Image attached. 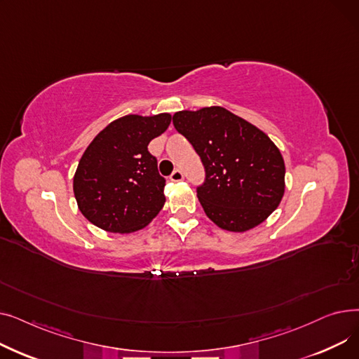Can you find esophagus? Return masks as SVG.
I'll return each mask as SVG.
<instances>
[{
	"instance_id": "1",
	"label": "esophagus",
	"mask_w": 359,
	"mask_h": 359,
	"mask_svg": "<svg viewBox=\"0 0 359 359\" xmlns=\"http://www.w3.org/2000/svg\"><path fill=\"white\" fill-rule=\"evenodd\" d=\"M170 180H172V182H182L183 180L182 170H175V172L172 173V176H170Z\"/></svg>"
}]
</instances>
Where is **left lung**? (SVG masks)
Returning <instances> with one entry per match:
<instances>
[{
  "label": "left lung",
  "mask_w": 359,
  "mask_h": 359,
  "mask_svg": "<svg viewBox=\"0 0 359 359\" xmlns=\"http://www.w3.org/2000/svg\"><path fill=\"white\" fill-rule=\"evenodd\" d=\"M173 125L205 165L198 199L217 227L246 233L278 208L285 163L262 129L221 106L176 111Z\"/></svg>",
  "instance_id": "obj_1"
}]
</instances>
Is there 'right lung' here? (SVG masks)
Segmentation results:
<instances>
[{"label": "right lung", "instance_id": "obj_1", "mask_svg": "<svg viewBox=\"0 0 359 359\" xmlns=\"http://www.w3.org/2000/svg\"><path fill=\"white\" fill-rule=\"evenodd\" d=\"M172 115H126L94 137L74 175L72 189L80 212L96 227L129 234L142 230L164 206L165 180L151 140L167 130Z\"/></svg>", "mask_w": 359, "mask_h": 359}]
</instances>
